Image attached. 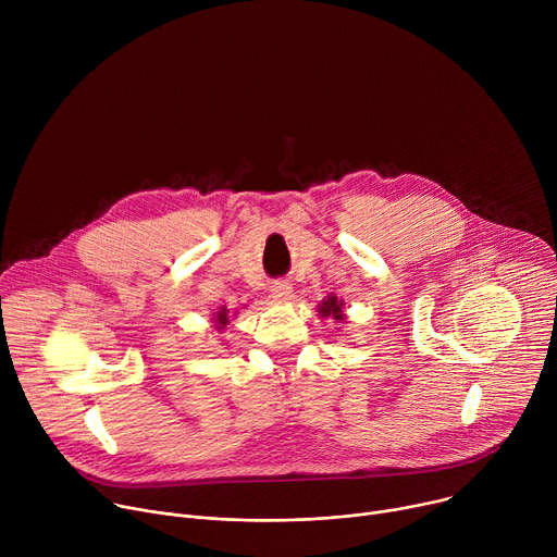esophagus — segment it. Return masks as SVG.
Wrapping results in <instances>:
<instances>
[{
	"label": "esophagus",
	"instance_id": "esophagus-1",
	"mask_svg": "<svg viewBox=\"0 0 557 557\" xmlns=\"http://www.w3.org/2000/svg\"><path fill=\"white\" fill-rule=\"evenodd\" d=\"M271 295H273V299H275V301H286V299H290V295H293V286H290L286 280L273 282V286H271Z\"/></svg>",
	"mask_w": 557,
	"mask_h": 557
}]
</instances>
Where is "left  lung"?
Returning a JSON list of instances; mask_svg holds the SVG:
<instances>
[{"label": "left lung", "mask_w": 557, "mask_h": 557, "mask_svg": "<svg viewBox=\"0 0 557 557\" xmlns=\"http://www.w3.org/2000/svg\"><path fill=\"white\" fill-rule=\"evenodd\" d=\"M317 312L322 317H333L337 322H346V314H344V299H337L335 295H329L320 306H317Z\"/></svg>", "instance_id": "left-lung-1"}]
</instances>
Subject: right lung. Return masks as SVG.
Returning <instances> with one entry per match:
<instances>
[{
    "mask_svg": "<svg viewBox=\"0 0 557 557\" xmlns=\"http://www.w3.org/2000/svg\"><path fill=\"white\" fill-rule=\"evenodd\" d=\"M228 312H231V310H228L226 306H220L218 312H213V317H211V329L222 331V329L228 324V320H231ZM233 314H237V312H233Z\"/></svg>",
    "mask_w": 557,
    "mask_h": 557,
    "instance_id": "right-lung-1",
    "label": "right lung"
}]
</instances>
